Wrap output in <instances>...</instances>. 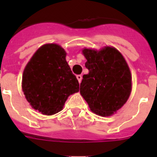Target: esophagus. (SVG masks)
Wrapping results in <instances>:
<instances>
[{
  "instance_id": "esophagus-1",
  "label": "esophagus",
  "mask_w": 157,
  "mask_h": 157,
  "mask_svg": "<svg viewBox=\"0 0 157 157\" xmlns=\"http://www.w3.org/2000/svg\"><path fill=\"white\" fill-rule=\"evenodd\" d=\"M76 78H77V79H78V82H81V81H82V75H78L77 76H76Z\"/></svg>"
}]
</instances>
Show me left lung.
<instances>
[{
    "label": "left lung",
    "instance_id": "1",
    "mask_svg": "<svg viewBox=\"0 0 157 157\" xmlns=\"http://www.w3.org/2000/svg\"><path fill=\"white\" fill-rule=\"evenodd\" d=\"M85 66L80 94L91 111L109 116L127 102L131 91V75L127 62L116 48L105 47L101 51L85 48Z\"/></svg>",
    "mask_w": 157,
    "mask_h": 157
}]
</instances>
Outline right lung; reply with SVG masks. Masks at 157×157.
<instances>
[{
  "mask_svg": "<svg viewBox=\"0 0 157 157\" xmlns=\"http://www.w3.org/2000/svg\"><path fill=\"white\" fill-rule=\"evenodd\" d=\"M66 52L56 44L44 45L24 69L22 88L33 109L51 116L61 111L67 98L79 84L66 61Z\"/></svg>",
  "mask_w": 157,
  "mask_h": 157,
  "instance_id": "right-lung-1",
  "label": "right lung"
}]
</instances>
